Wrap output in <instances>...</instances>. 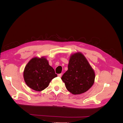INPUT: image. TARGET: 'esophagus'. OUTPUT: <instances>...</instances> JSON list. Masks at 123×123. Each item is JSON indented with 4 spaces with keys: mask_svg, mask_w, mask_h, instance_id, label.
Instances as JSON below:
<instances>
[{
    "mask_svg": "<svg viewBox=\"0 0 123 123\" xmlns=\"http://www.w3.org/2000/svg\"><path fill=\"white\" fill-rule=\"evenodd\" d=\"M62 73H60V74H58V77H61L62 76Z\"/></svg>",
    "mask_w": 123,
    "mask_h": 123,
    "instance_id": "1",
    "label": "esophagus"
}]
</instances>
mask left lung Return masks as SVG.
I'll return each mask as SVG.
<instances>
[{"label": "left lung", "instance_id": "1", "mask_svg": "<svg viewBox=\"0 0 123 123\" xmlns=\"http://www.w3.org/2000/svg\"><path fill=\"white\" fill-rule=\"evenodd\" d=\"M94 79V71L83 54L77 53L71 56L68 69L62 77L70 92L80 94L86 92L93 85Z\"/></svg>", "mask_w": 123, "mask_h": 123}]
</instances>
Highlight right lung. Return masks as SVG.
<instances>
[{
  "instance_id": "obj_1",
  "label": "right lung",
  "mask_w": 123,
  "mask_h": 123,
  "mask_svg": "<svg viewBox=\"0 0 123 123\" xmlns=\"http://www.w3.org/2000/svg\"><path fill=\"white\" fill-rule=\"evenodd\" d=\"M57 76L54 69L44 57L31 59L24 72L26 84L37 91H41L48 87L51 80Z\"/></svg>"
}]
</instances>
